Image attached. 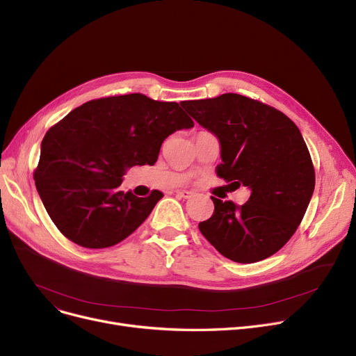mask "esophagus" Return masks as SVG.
Returning a JSON list of instances; mask_svg holds the SVG:
<instances>
[{"label": "esophagus", "mask_w": 356, "mask_h": 356, "mask_svg": "<svg viewBox=\"0 0 356 356\" xmlns=\"http://www.w3.org/2000/svg\"><path fill=\"white\" fill-rule=\"evenodd\" d=\"M176 195H177L179 197H183V199H189V197H192V192H189V191H177V192H176Z\"/></svg>", "instance_id": "34e87169"}]
</instances>
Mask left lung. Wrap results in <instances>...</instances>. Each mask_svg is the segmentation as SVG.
Segmentation results:
<instances>
[{
    "instance_id": "8db88e82",
    "label": "left lung",
    "mask_w": 356,
    "mask_h": 356,
    "mask_svg": "<svg viewBox=\"0 0 356 356\" xmlns=\"http://www.w3.org/2000/svg\"><path fill=\"white\" fill-rule=\"evenodd\" d=\"M180 105L219 140L216 175L251 192L242 207L212 197L215 211L199 223L202 235L235 263L271 257L300 225L314 191L300 129L283 112L238 93Z\"/></svg>"
}]
</instances>
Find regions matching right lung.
I'll use <instances>...</instances> for the list:
<instances>
[{"mask_svg":"<svg viewBox=\"0 0 356 356\" xmlns=\"http://www.w3.org/2000/svg\"><path fill=\"white\" fill-rule=\"evenodd\" d=\"M195 124L177 102L143 93L89 101L51 127L40 148L35 188L58 229L85 248H106L133 234L163 193L120 191L134 165H153L163 141Z\"/></svg>","mask_w":356,"mask_h":356,"instance_id":"obj_1","label":"right lung"}]
</instances>
